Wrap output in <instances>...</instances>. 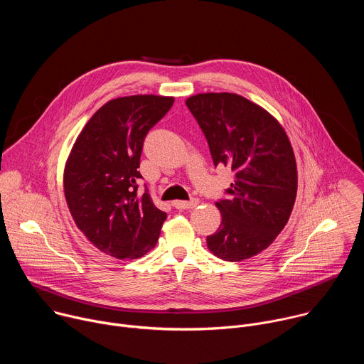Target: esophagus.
Returning a JSON list of instances; mask_svg holds the SVG:
<instances>
[{
	"mask_svg": "<svg viewBox=\"0 0 364 364\" xmlns=\"http://www.w3.org/2000/svg\"><path fill=\"white\" fill-rule=\"evenodd\" d=\"M198 204V198H191L190 201H181L176 200L173 201V205L178 210H187V209H194V207Z\"/></svg>",
	"mask_w": 364,
	"mask_h": 364,
	"instance_id": "34e87169",
	"label": "esophagus"
}]
</instances>
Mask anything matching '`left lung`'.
<instances>
[{
    "mask_svg": "<svg viewBox=\"0 0 364 364\" xmlns=\"http://www.w3.org/2000/svg\"><path fill=\"white\" fill-rule=\"evenodd\" d=\"M186 105L198 122L215 166L230 167L229 198L216 203L222 223L209 250L229 262L267 249L285 228L296 197V163L281 124L236 93H198Z\"/></svg>",
    "mask_w": 364,
    "mask_h": 364,
    "instance_id": "8db88e82",
    "label": "left lung"
}]
</instances>
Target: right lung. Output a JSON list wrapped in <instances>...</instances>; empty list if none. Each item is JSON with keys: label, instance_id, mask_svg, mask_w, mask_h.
<instances>
[{"label": "right lung", "instance_id": "add662e5", "mask_svg": "<svg viewBox=\"0 0 364 364\" xmlns=\"http://www.w3.org/2000/svg\"><path fill=\"white\" fill-rule=\"evenodd\" d=\"M174 97L134 95L99 108L79 134L65 167L69 210L82 233L103 253L136 259L160 237L167 213L136 180L144 139Z\"/></svg>", "mask_w": 364, "mask_h": 364}]
</instances>
